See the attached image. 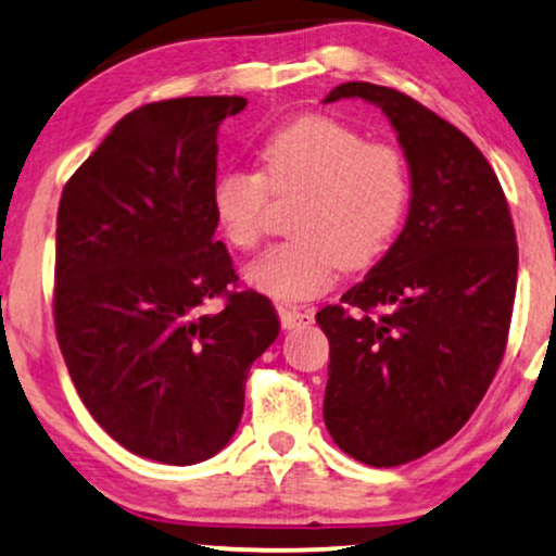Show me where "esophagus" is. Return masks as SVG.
<instances>
[{
  "mask_svg": "<svg viewBox=\"0 0 556 556\" xmlns=\"http://www.w3.org/2000/svg\"><path fill=\"white\" fill-rule=\"evenodd\" d=\"M277 312H279L281 327H285V330H292V327H302V325L315 323V309H309V307L300 309V307H289V304H279Z\"/></svg>",
  "mask_w": 556,
  "mask_h": 556,
  "instance_id": "1",
  "label": "esophagus"
}]
</instances>
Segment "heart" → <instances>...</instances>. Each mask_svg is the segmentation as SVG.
<instances>
[{
  "label": "heart",
  "mask_w": 556,
  "mask_h": 556,
  "mask_svg": "<svg viewBox=\"0 0 556 556\" xmlns=\"http://www.w3.org/2000/svg\"><path fill=\"white\" fill-rule=\"evenodd\" d=\"M260 170H224L211 189L216 224L231 247L254 249L271 197L302 199L289 229L296 239L249 262L247 279L275 300H309L338 271L367 269L388 252L410 206L403 151L370 143L330 115H302L262 140Z\"/></svg>",
  "instance_id": "heart-1"
}]
</instances>
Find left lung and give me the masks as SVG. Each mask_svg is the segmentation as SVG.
Returning a JSON list of instances; mask_svg holds the SVG:
<instances>
[{
	"label": "left lung",
	"instance_id": "8db88e82",
	"mask_svg": "<svg viewBox=\"0 0 556 556\" xmlns=\"http://www.w3.org/2000/svg\"><path fill=\"white\" fill-rule=\"evenodd\" d=\"M340 98L378 105L410 166L401 237L317 312L330 340L327 431L348 456L390 468L456 435L486 395L509 340L519 249L494 168L456 125L382 85L342 83L325 103Z\"/></svg>",
	"mask_w": 556,
	"mask_h": 556
}]
</instances>
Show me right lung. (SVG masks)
<instances>
[{
    "instance_id": "add662e5",
    "label": "right lung",
    "mask_w": 556,
    "mask_h": 556,
    "mask_svg": "<svg viewBox=\"0 0 556 556\" xmlns=\"http://www.w3.org/2000/svg\"><path fill=\"white\" fill-rule=\"evenodd\" d=\"M244 108L239 96L140 105L58 208L52 315L77 395L123 448L170 466L229 443L249 367L279 334L269 296L239 289L214 241L216 132Z\"/></svg>"
}]
</instances>
